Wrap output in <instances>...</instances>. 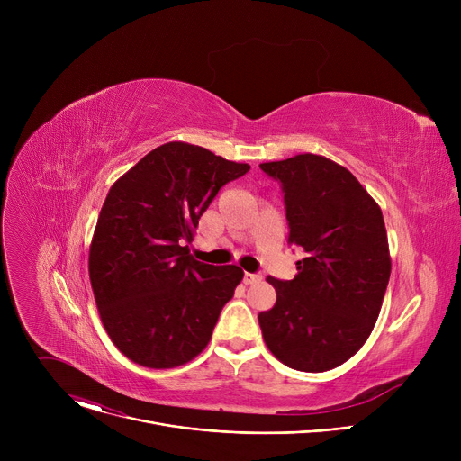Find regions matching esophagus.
Returning a JSON list of instances; mask_svg holds the SVG:
<instances>
[{"label": "esophagus", "instance_id": "obj_1", "mask_svg": "<svg viewBox=\"0 0 461 461\" xmlns=\"http://www.w3.org/2000/svg\"><path fill=\"white\" fill-rule=\"evenodd\" d=\"M260 279H262L260 274H249V272H244V277H242V281H244L246 285H253V283H257V281H260Z\"/></svg>", "mask_w": 461, "mask_h": 461}]
</instances>
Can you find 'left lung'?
I'll use <instances>...</instances> for the list:
<instances>
[{
	"label": "left lung",
	"instance_id": "left-lung-1",
	"mask_svg": "<svg viewBox=\"0 0 461 461\" xmlns=\"http://www.w3.org/2000/svg\"><path fill=\"white\" fill-rule=\"evenodd\" d=\"M285 193L288 244L304 249L292 281L258 313L270 352L301 372L332 370L368 339L390 279L379 206L343 166L304 153L258 166Z\"/></svg>",
	"mask_w": 461,
	"mask_h": 461
}]
</instances>
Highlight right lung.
<instances>
[{
	"label": "right lung",
	"mask_w": 461,
	"mask_h": 461,
	"mask_svg": "<svg viewBox=\"0 0 461 461\" xmlns=\"http://www.w3.org/2000/svg\"><path fill=\"white\" fill-rule=\"evenodd\" d=\"M248 171L201 146L167 142L109 189L89 277L105 330L131 361L173 368L208 347L244 272L194 260L187 244L219 189Z\"/></svg>",
	"instance_id": "1"
}]
</instances>
